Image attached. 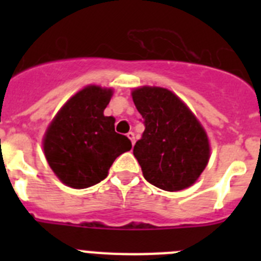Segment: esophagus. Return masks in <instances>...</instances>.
<instances>
[{"mask_svg": "<svg viewBox=\"0 0 261 261\" xmlns=\"http://www.w3.org/2000/svg\"><path fill=\"white\" fill-rule=\"evenodd\" d=\"M126 136H128V138H129V140H130V142H132V145H135V141H136V140H135V133H133V132H129Z\"/></svg>", "mask_w": 261, "mask_h": 261, "instance_id": "34e87169", "label": "esophagus"}]
</instances>
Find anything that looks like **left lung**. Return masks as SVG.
I'll return each mask as SVG.
<instances>
[{
    "label": "left lung",
    "mask_w": 261,
    "mask_h": 261,
    "mask_svg": "<svg viewBox=\"0 0 261 261\" xmlns=\"http://www.w3.org/2000/svg\"><path fill=\"white\" fill-rule=\"evenodd\" d=\"M145 130L133 154L147 181L175 192L192 186L211 156L206 132L179 96L163 87L132 91Z\"/></svg>",
    "instance_id": "left-lung-1"
}]
</instances>
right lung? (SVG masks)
Segmentation results:
<instances>
[{
  "mask_svg": "<svg viewBox=\"0 0 261 261\" xmlns=\"http://www.w3.org/2000/svg\"><path fill=\"white\" fill-rule=\"evenodd\" d=\"M112 89L90 85L57 112L43 140L45 158L65 186L82 190L106 179L120 154L132 149L129 138L115 132V119L105 116Z\"/></svg>",
  "mask_w": 261,
  "mask_h": 261,
  "instance_id": "1",
  "label": "right lung"
}]
</instances>
